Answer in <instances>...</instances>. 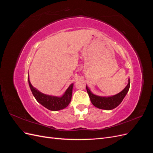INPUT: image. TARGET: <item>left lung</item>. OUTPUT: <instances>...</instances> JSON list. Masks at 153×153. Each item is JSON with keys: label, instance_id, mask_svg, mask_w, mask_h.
Instances as JSON below:
<instances>
[{"label": "left lung", "instance_id": "8db88e82", "mask_svg": "<svg viewBox=\"0 0 153 153\" xmlns=\"http://www.w3.org/2000/svg\"><path fill=\"white\" fill-rule=\"evenodd\" d=\"M129 86H130V82H129V79H128V85L121 92L115 95L108 97L99 96L92 94L87 86H86V89L89 96L91 103L94 106L100 109L112 110L116 108L122 102L129 91Z\"/></svg>", "mask_w": 153, "mask_h": 153}]
</instances>
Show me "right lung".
Segmentation results:
<instances>
[{"instance_id":"1","label":"right lung","mask_w":153,"mask_h":153,"mask_svg":"<svg viewBox=\"0 0 153 153\" xmlns=\"http://www.w3.org/2000/svg\"><path fill=\"white\" fill-rule=\"evenodd\" d=\"M28 81L29 87L32 91V93L34 96L36 100L41 105H42L45 108L52 111H57L65 108L68 106L71 100L72 91L73 84L69 86L68 89L64 92V94L61 97L53 96L47 94H45L39 92L32 85L30 82L28 75Z\"/></svg>"}]
</instances>
